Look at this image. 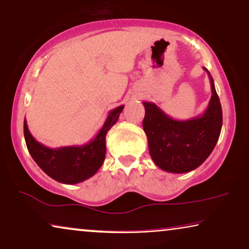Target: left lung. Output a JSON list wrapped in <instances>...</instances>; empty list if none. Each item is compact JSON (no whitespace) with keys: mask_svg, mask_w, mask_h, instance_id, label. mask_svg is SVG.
Listing matches in <instances>:
<instances>
[{"mask_svg":"<svg viewBox=\"0 0 249 249\" xmlns=\"http://www.w3.org/2000/svg\"><path fill=\"white\" fill-rule=\"evenodd\" d=\"M211 98L202 115L187 121L173 120L155 105L143 102V128L148 151L159 168L171 173L190 172L207 160L216 146L222 126V110L213 79L207 68Z\"/></svg>","mask_w":249,"mask_h":249,"instance_id":"left-lung-1","label":"left lung"}]
</instances>
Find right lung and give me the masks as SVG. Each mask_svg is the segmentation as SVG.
<instances>
[{
    "label": "right lung",
    "mask_w": 249,
    "mask_h": 249,
    "mask_svg": "<svg viewBox=\"0 0 249 249\" xmlns=\"http://www.w3.org/2000/svg\"><path fill=\"white\" fill-rule=\"evenodd\" d=\"M124 105L112 109L98 134L84 145L50 148L36 141L24 120L23 132L29 153L42 171L65 184H76L91 178L103 165L106 154V134L116 123Z\"/></svg>",
    "instance_id": "add662e5"
}]
</instances>
